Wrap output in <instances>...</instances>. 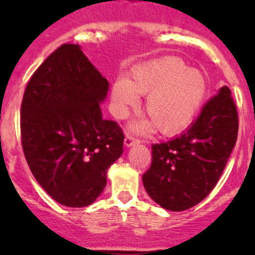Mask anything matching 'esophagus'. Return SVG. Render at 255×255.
Returning a JSON list of instances; mask_svg holds the SVG:
<instances>
[{"instance_id": "esophagus-1", "label": "esophagus", "mask_w": 255, "mask_h": 255, "mask_svg": "<svg viewBox=\"0 0 255 255\" xmlns=\"http://www.w3.org/2000/svg\"><path fill=\"white\" fill-rule=\"evenodd\" d=\"M139 141H140V140L135 138V136H132V135H126L125 140H124V144H125L126 147H131V145L139 143Z\"/></svg>"}]
</instances>
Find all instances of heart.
<instances>
[{"label":"heart","mask_w":255,"mask_h":255,"mask_svg":"<svg viewBox=\"0 0 255 255\" xmlns=\"http://www.w3.org/2000/svg\"><path fill=\"white\" fill-rule=\"evenodd\" d=\"M207 93L208 83L200 70L186 67L180 57L167 56L135 67L128 79H116L112 111L117 119H125L138 105V96H147L144 111L150 121H141L138 129L154 125L161 134L172 136L191 125Z\"/></svg>","instance_id":"b5f03b06"}]
</instances>
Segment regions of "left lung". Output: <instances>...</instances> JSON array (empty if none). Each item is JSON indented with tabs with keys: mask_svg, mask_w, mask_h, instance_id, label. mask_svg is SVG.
Returning <instances> with one entry per match:
<instances>
[{
	"mask_svg": "<svg viewBox=\"0 0 255 255\" xmlns=\"http://www.w3.org/2000/svg\"><path fill=\"white\" fill-rule=\"evenodd\" d=\"M236 105L222 87L186 131L152 144V164L143 175L149 197L168 211L197 206L213 190L238 139Z\"/></svg>",
	"mask_w": 255,
	"mask_h": 255,
	"instance_id": "obj_1",
	"label": "left lung"
}]
</instances>
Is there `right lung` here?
Returning <instances> with one entry per match:
<instances>
[{
  "instance_id": "obj_1",
  "label": "right lung",
  "mask_w": 255,
  "mask_h": 255,
  "mask_svg": "<svg viewBox=\"0 0 255 255\" xmlns=\"http://www.w3.org/2000/svg\"><path fill=\"white\" fill-rule=\"evenodd\" d=\"M108 82L78 44H62L31 75L20 111L24 155L39 185L60 204H92L124 150V132L105 120Z\"/></svg>"
}]
</instances>
